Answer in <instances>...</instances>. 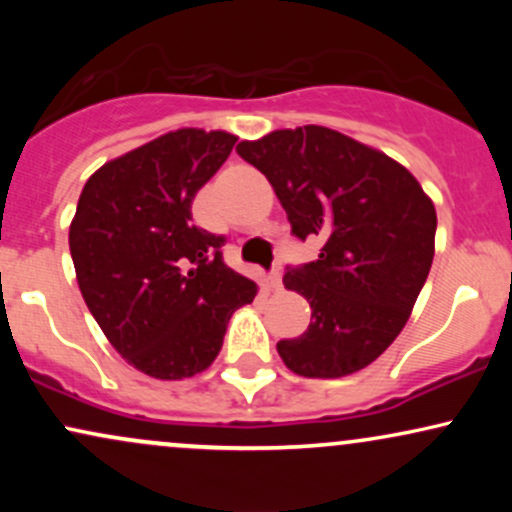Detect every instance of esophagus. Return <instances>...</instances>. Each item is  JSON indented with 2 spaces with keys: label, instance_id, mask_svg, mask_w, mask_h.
<instances>
[{
  "label": "esophagus",
  "instance_id": "34e87169",
  "mask_svg": "<svg viewBox=\"0 0 512 512\" xmlns=\"http://www.w3.org/2000/svg\"><path fill=\"white\" fill-rule=\"evenodd\" d=\"M269 286H272V289H279V286H281V267H279V264H276V267L272 269V274H269Z\"/></svg>",
  "mask_w": 512,
  "mask_h": 512
}]
</instances>
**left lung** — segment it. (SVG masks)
<instances>
[{
  "instance_id": "left-lung-1",
  "label": "left lung",
  "mask_w": 512,
  "mask_h": 512,
  "mask_svg": "<svg viewBox=\"0 0 512 512\" xmlns=\"http://www.w3.org/2000/svg\"><path fill=\"white\" fill-rule=\"evenodd\" d=\"M236 151L272 182L293 236L322 240L315 262L286 267V289L305 296L313 315L276 351L305 378L366 368L395 342L424 289L436 207L407 168L327 127L276 129Z\"/></svg>"
}]
</instances>
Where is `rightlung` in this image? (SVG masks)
Masks as SVG:
<instances>
[{
	"instance_id": "obj_1",
	"label": "right lung",
	"mask_w": 512,
	"mask_h": 512,
	"mask_svg": "<svg viewBox=\"0 0 512 512\" xmlns=\"http://www.w3.org/2000/svg\"><path fill=\"white\" fill-rule=\"evenodd\" d=\"M238 137L178 129L105 163L81 190L69 250L81 296L117 354L158 380L202 373L257 286L223 262L226 238L192 199Z\"/></svg>"
}]
</instances>
